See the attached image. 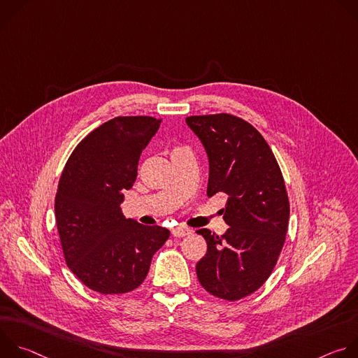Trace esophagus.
Listing matches in <instances>:
<instances>
[{"mask_svg":"<svg viewBox=\"0 0 358 358\" xmlns=\"http://www.w3.org/2000/svg\"><path fill=\"white\" fill-rule=\"evenodd\" d=\"M171 234H173V236H176V238H181V236L189 235V234H191V229L187 228V227H177V228H174V229L171 231Z\"/></svg>","mask_w":358,"mask_h":358,"instance_id":"esophagus-1","label":"esophagus"}]
</instances>
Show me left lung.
<instances>
[{"label": "left lung", "mask_w": 358, "mask_h": 358, "mask_svg": "<svg viewBox=\"0 0 358 358\" xmlns=\"http://www.w3.org/2000/svg\"><path fill=\"white\" fill-rule=\"evenodd\" d=\"M185 122L207 151L208 196H228L227 232L196 231L208 245L196 276L211 294L239 300L266 282L283 248L290 213L283 176L266 140L248 122L227 113Z\"/></svg>", "instance_id": "1"}]
</instances>
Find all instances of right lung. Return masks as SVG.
Masks as SVG:
<instances>
[{
	"instance_id": "1",
	"label": "right lung",
	"mask_w": 358,
	"mask_h": 358,
	"mask_svg": "<svg viewBox=\"0 0 358 358\" xmlns=\"http://www.w3.org/2000/svg\"><path fill=\"white\" fill-rule=\"evenodd\" d=\"M148 116L115 117L89 133L62 171L55 217L69 269L89 289L120 294L138 287L151 258L169 239L122 214L124 191L137 178L141 151L160 127Z\"/></svg>"
}]
</instances>
